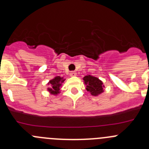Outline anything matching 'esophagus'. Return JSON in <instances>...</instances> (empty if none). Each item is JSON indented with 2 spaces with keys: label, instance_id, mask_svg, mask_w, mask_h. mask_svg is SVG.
Returning <instances> with one entry per match:
<instances>
[{
  "label": "esophagus",
  "instance_id": "esophagus-1",
  "mask_svg": "<svg viewBox=\"0 0 149 149\" xmlns=\"http://www.w3.org/2000/svg\"><path fill=\"white\" fill-rule=\"evenodd\" d=\"M76 75H77V73H76L75 71H72V72H70V76H72V77L76 76Z\"/></svg>",
  "mask_w": 149,
  "mask_h": 149
}]
</instances>
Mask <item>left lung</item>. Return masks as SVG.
<instances>
[{"instance_id":"1","label":"left lung","mask_w":149,"mask_h":149,"mask_svg":"<svg viewBox=\"0 0 149 149\" xmlns=\"http://www.w3.org/2000/svg\"><path fill=\"white\" fill-rule=\"evenodd\" d=\"M84 84L86 85V89L93 96H98L100 94L104 92L103 88L104 86L103 85L102 81L97 77L88 75L84 77Z\"/></svg>"}]
</instances>
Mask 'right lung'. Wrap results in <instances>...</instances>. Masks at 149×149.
Listing matches in <instances>:
<instances>
[{"label":"right lung","instance_id":"obj_1","mask_svg":"<svg viewBox=\"0 0 149 149\" xmlns=\"http://www.w3.org/2000/svg\"><path fill=\"white\" fill-rule=\"evenodd\" d=\"M65 80V79H64L63 77H61V76H55L53 79L49 81V83H48V85L50 86V87L47 88V91L51 94L57 95L60 93L61 86Z\"/></svg>","mask_w":149,"mask_h":149}]
</instances>
